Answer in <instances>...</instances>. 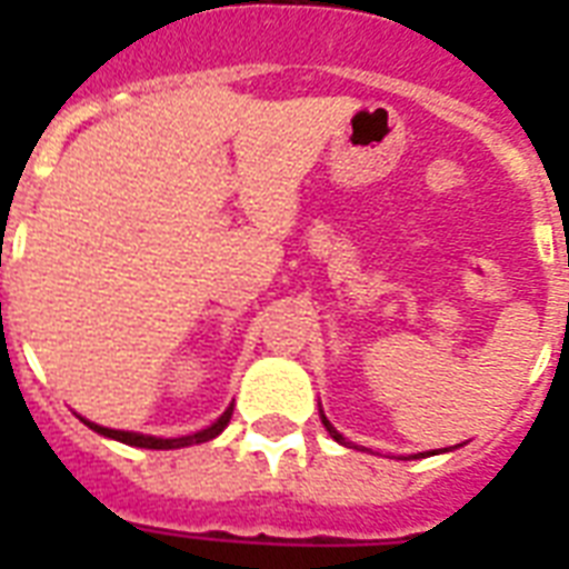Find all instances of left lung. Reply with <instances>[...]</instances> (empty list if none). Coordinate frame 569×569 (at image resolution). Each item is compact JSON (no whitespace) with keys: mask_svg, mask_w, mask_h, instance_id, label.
Returning <instances> with one entry per match:
<instances>
[{"mask_svg":"<svg viewBox=\"0 0 569 569\" xmlns=\"http://www.w3.org/2000/svg\"><path fill=\"white\" fill-rule=\"evenodd\" d=\"M319 416H321V425L328 428V433H330V437H333V440L339 442V446H348V449H355V446H351V442H348L346 437H342V433H339L337 428H333V425H330V419H328V416H325V410H319ZM425 455H437V451H425Z\"/></svg>","mask_w":569,"mask_h":569,"instance_id":"left-lung-1","label":"left lung"}]
</instances>
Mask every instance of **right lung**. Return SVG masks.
<instances>
[{
  "instance_id": "obj_1",
  "label": "right lung",
  "mask_w": 569,
  "mask_h": 569,
  "mask_svg": "<svg viewBox=\"0 0 569 569\" xmlns=\"http://www.w3.org/2000/svg\"><path fill=\"white\" fill-rule=\"evenodd\" d=\"M230 416H232V405L223 410L218 419H214L209 428H203V431L197 433H186V437H153V433H138V431H114V428H102V425L97 422H88V419H82L91 431L102 433V437H109V440H118V442H127V446H136V449H186V446H197V442H209L214 440L218 433L230 425Z\"/></svg>"
}]
</instances>
